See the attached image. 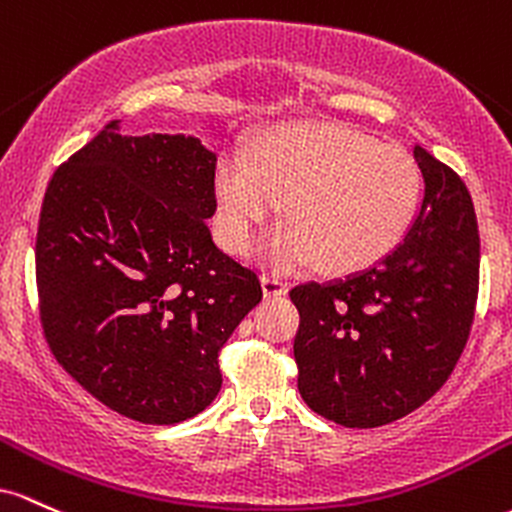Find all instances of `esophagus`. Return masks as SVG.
<instances>
[{"mask_svg": "<svg viewBox=\"0 0 512 512\" xmlns=\"http://www.w3.org/2000/svg\"><path fill=\"white\" fill-rule=\"evenodd\" d=\"M261 285H263V295H266V297H280V295H285V292H287L285 280L275 278V275H271V273L261 275Z\"/></svg>", "mask_w": 512, "mask_h": 512, "instance_id": "1", "label": "esophagus"}]
</instances>
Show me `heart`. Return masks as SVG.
Returning <instances> with one entry per match:
<instances>
[{
	"label": "heart",
	"mask_w": 512,
	"mask_h": 512,
	"mask_svg": "<svg viewBox=\"0 0 512 512\" xmlns=\"http://www.w3.org/2000/svg\"><path fill=\"white\" fill-rule=\"evenodd\" d=\"M285 200L287 225L263 241L271 266L307 263L355 271L399 244L421 200V171L406 149L343 125L275 135L251 159L234 154L217 171V237L244 251Z\"/></svg>",
	"instance_id": "1"
}]
</instances>
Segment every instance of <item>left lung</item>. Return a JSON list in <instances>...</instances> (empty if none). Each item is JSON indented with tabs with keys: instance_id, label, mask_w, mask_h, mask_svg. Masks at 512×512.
<instances>
[{
	"instance_id": "left-lung-1",
	"label": "left lung",
	"mask_w": 512,
	"mask_h": 512,
	"mask_svg": "<svg viewBox=\"0 0 512 512\" xmlns=\"http://www.w3.org/2000/svg\"><path fill=\"white\" fill-rule=\"evenodd\" d=\"M421 208L380 261L290 290L300 309L297 387L304 404L346 428H377L433 396L467 346L479 297V227L464 181L413 145Z\"/></svg>"
}]
</instances>
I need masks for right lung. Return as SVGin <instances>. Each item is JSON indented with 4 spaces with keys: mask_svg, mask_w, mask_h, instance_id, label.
<instances>
[{
    "mask_svg": "<svg viewBox=\"0 0 512 512\" xmlns=\"http://www.w3.org/2000/svg\"><path fill=\"white\" fill-rule=\"evenodd\" d=\"M215 171L195 137H125L111 120L45 191L40 329L74 382L137 423L203 411L222 346L263 297L254 268L212 241Z\"/></svg>",
    "mask_w": 512,
    "mask_h": 512,
    "instance_id": "obj_1",
    "label": "right lung"
}]
</instances>
